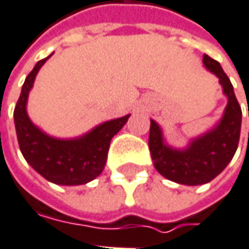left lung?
Masks as SVG:
<instances>
[{"label": "left lung", "mask_w": 249, "mask_h": 249, "mask_svg": "<svg viewBox=\"0 0 249 249\" xmlns=\"http://www.w3.org/2000/svg\"><path fill=\"white\" fill-rule=\"evenodd\" d=\"M208 71L215 74L228 98L224 115L215 128L192 140L185 149H175L164 142L160 125L151 120L148 147L157 171L167 179L184 185H201L213 181L232 160L239 142L242 111L234 87L219 62L208 55L202 58Z\"/></svg>", "instance_id": "1"}]
</instances>
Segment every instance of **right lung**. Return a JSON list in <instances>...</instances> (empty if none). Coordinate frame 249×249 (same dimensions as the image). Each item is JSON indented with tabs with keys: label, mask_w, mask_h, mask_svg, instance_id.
I'll list each match as a JSON object with an SVG mask.
<instances>
[{
	"label": "right lung",
	"mask_w": 249,
	"mask_h": 249,
	"mask_svg": "<svg viewBox=\"0 0 249 249\" xmlns=\"http://www.w3.org/2000/svg\"><path fill=\"white\" fill-rule=\"evenodd\" d=\"M50 57L36 62L34 70L25 78L15 105L14 121L18 144L25 161L50 182L58 185H82L101 174L111 140L124 126L129 115L107 121L75 140H58L42 132L28 118L27 100L34 85L35 75Z\"/></svg>",
	"instance_id": "1"
}]
</instances>
